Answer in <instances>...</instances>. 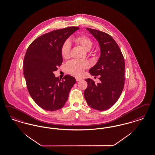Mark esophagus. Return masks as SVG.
<instances>
[{
	"label": "esophagus",
	"instance_id": "34e87169",
	"mask_svg": "<svg viewBox=\"0 0 155 155\" xmlns=\"http://www.w3.org/2000/svg\"><path fill=\"white\" fill-rule=\"evenodd\" d=\"M75 79H76V81H80L82 80V78H80V77H76V78H75Z\"/></svg>",
	"mask_w": 155,
	"mask_h": 155
}]
</instances>
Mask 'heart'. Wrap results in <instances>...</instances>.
I'll return each mask as SVG.
<instances>
[{
	"instance_id": "obj_1",
	"label": "heart",
	"mask_w": 155,
	"mask_h": 155,
	"mask_svg": "<svg viewBox=\"0 0 155 155\" xmlns=\"http://www.w3.org/2000/svg\"><path fill=\"white\" fill-rule=\"evenodd\" d=\"M75 43L81 47L82 49L89 52L91 55H93V52H90L93 47L92 40L86 36H80L74 39ZM70 44L68 41H66L63 44L61 48V55L63 59H68L70 56ZM89 63L85 61H71L65 65L66 71L70 74L79 76L83 73L84 71L89 68Z\"/></svg>"
}]
</instances>
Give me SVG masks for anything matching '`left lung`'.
I'll return each instance as SVG.
<instances>
[{"instance_id":"1","label":"left lung","mask_w":155,"mask_h":155,"mask_svg":"<svg viewBox=\"0 0 155 155\" xmlns=\"http://www.w3.org/2000/svg\"><path fill=\"white\" fill-rule=\"evenodd\" d=\"M98 41L101 54L97 63L91 68L89 73L99 76L100 82L87 78V87L84 91L87 104L93 109L104 111L118 101L124 84V60L118 44L108 34L87 28Z\"/></svg>"}]
</instances>
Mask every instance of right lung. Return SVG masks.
<instances>
[{
  "label": "right lung",
  "mask_w": 155,
  "mask_h": 155,
  "mask_svg": "<svg viewBox=\"0 0 155 155\" xmlns=\"http://www.w3.org/2000/svg\"><path fill=\"white\" fill-rule=\"evenodd\" d=\"M78 29L73 26L44 34L30 44L25 54L23 69L28 92L37 105L46 111L62 108L75 83L71 75H65L61 81L53 72L63 62V44Z\"/></svg>",
  "instance_id": "obj_1"
}]
</instances>
